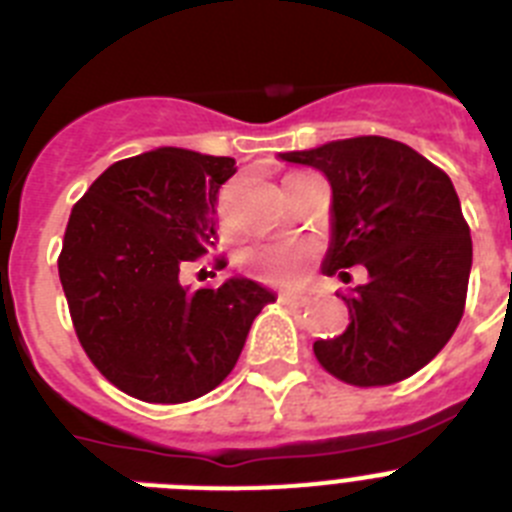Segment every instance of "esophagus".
Returning <instances> with one entry per match:
<instances>
[{"instance_id":"34e87169","label":"esophagus","mask_w":512,"mask_h":512,"mask_svg":"<svg viewBox=\"0 0 512 512\" xmlns=\"http://www.w3.org/2000/svg\"><path fill=\"white\" fill-rule=\"evenodd\" d=\"M279 302H282V305H289V307H305L307 302H310V297L289 295V292H284V295H279Z\"/></svg>"}]
</instances>
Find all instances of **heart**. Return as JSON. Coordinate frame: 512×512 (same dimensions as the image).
Returning <instances> with one entry per match:
<instances>
[{"mask_svg": "<svg viewBox=\"0 0 512 512\" xmlns=\"http://www.w3.org/2000/svg\"><path fill=\"white\" fill-rule=\"evenodd\" d=\"M307 174H289L284 179V187L295 184ZM220 225L230 228V215L225 200L220 202ZM318 256V246L305 238H277V241H261L256 246H248L241 253V269L248 277L259 279L274 287H297L307 277V269Z\"/></svg>", "mask_w": 512, "mask_h": 512, "instance_id": "obj_1", "label": "heart"}]
</instances>
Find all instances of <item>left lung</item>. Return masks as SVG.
<instances>
[{"mask_svg":"<svg viewBox=\"0 0 512 512\" xmlns=\"http://www.w3.org/2000/svg\"><path fill=\"white\" fill-rule=\"evenodd\" d=\"M315 166L333 189L328 277L369 279L341 300V336L315 341L325 372L351 387H387L420 372L454 336L464 315L472 235L446 171L400 140L382 135L333 140L282 153Z\"/></svg>","mask_w":512,"mask_h":512,"instance_id":"1","label":"left lung"}]
</instances>
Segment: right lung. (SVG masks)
Instances as JSON below:
<instances>
[{
	"label": "right lung",
	"instance_id": "obj_1",
	"mask_svg": "<svg viewBox=\"0 0 512 512\" xmlns=\"http://www.w3.org/2000/svg\"><path fill=\"white\" fill-rule=\"evenodd\" d=\"M228 156L158 148L94 179L63 233L58 277L84 354L143 402L179 405L233 372L253 318L274 295L251 279L189 289L179 271L215 248ZM228 261L215 256V266Z\"/></svg>",
	"mask_w": 512,
	"mask_h": 512
}]
</instances>
